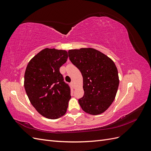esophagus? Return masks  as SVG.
<instances>
[{
    "label": "esophagus",
    "mask_w": 151,
    "mask_h": 151,
    "mask_svg": "<svg viewBox=\"0 0 151 151\" xmlns=\"http://www.w3.org/2000/svg\"><path fill=\"white\" fill-rule=\"evenodd\" d=\"M70 85L72 86V87L73 88H74V83H73V82H71Z\"/></svg>",
    "instance_id": "34e87169"
}]
</instances>
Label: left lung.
<instances>
[{
  "mask_svg": "<svg viewBox=\"0 0 151 151\" xmlns=\"http://www.w3.org/2000/svg\"><path fill=\"white\" fill-rule=\"evenodd\" d=\"M70 62L81 71L83 77L84 94L79 99L83 111L96 115L104 112L115 98L119 85L115 63L94 48L70 50Z\"/></svg>",
  "mask_w": 151,
  "mask_h": 151,
  "instance_id": "obj_1",
  "label": "left lung"
}]
</instances>
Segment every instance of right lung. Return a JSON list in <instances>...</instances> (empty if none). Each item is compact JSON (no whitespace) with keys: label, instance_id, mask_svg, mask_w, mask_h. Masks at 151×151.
Segmentation results:
<instances>
[{"label":"right lung","instance_id":"1","mask_svg":"<svg viewBox=\"0 0 151 151\" xmlns=\"http://www.w3.org/2000/svg\"><path fill=\"white\" fill-rule=\"evenodd\" d=\"M67 58L65 50L45 48L31 59L26 68V93L36 111L49 119L64 115L71 98L70 87L60 72Z\"/></svg>","mask_w":151,"mask_h":151}]
</instances>
